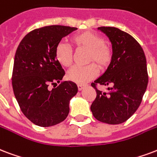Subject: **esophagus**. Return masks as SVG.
Segmentation results:
<instances>
[{
	"label": "esophagus",
	"instance_id": "1",
	"mask_svg": "<svg viewBox=\"0 0 157 157\" xmlns=\"http://www.w3.org/2000/svg\"><path fill=\"white\" fill-rule=\"evenodd\" d=\"M84 86H85L84 85H80V84H79V85H77V87H78L79 90H82V89L84 88Z\"/></svg>",
	"mask_w": 157,
	"mask_h": 157
}]
</instances>
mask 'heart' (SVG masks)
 <instances>
[{"instance_id": "obj_1", "label": "heart", "mask_w": 157, "mask_h": 157, "mask_svg": "<svg viewBox=\"0 0 157 157\" xmlns=\"http://www.w3.org/2000/svg\"><path fill=\"white\" fill-rule=\"evenodd\" d=\"M71 42L76 51H88L85 67H74L68 71L67 77L69 81L77 84H85L98 76V67L105 70L113 60V50L106 44L102 36L91 31H84L74 35ZM55 58L60 65L69 67L73 62V52L64 43L57 44L54 51Z\"/></svg>"}]
</instances>
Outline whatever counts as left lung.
Listing matches in <instances>:
<instances>
[{"label": "left lung", "instance_id": "8db88e82", "mask_svg": "<svg viewBox=\"0 0 157 157\" xmlns=\"http://www.w3.org/2000/svg\"><path fill=\"white\" fill-rule=\"evenodd\" d=\"M109 37L113 50V60L102 76L91 83L96 98L90 109L99 121L119 124L127 121L142 102L148 83L145 53L129 33L114 27L98 28ZM97 84L112 85L102 92Z\"/></svg>", "mask_w": 157, "mask_h": 157}]
</instances>
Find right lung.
Returning a JSON list of instances; mask_svg holds the SVG:
<instances>
[{
  "label": "right lung",
  "instance_id": "right-lung-1",
  "mask_svg": "<svg viewBox=\"0 0 157 157\" xmlns=\"http://www.w3.org/2000/svg\"><path fill=\"white\" fill-rule=\"evenodd\" d=\"M75 27L49 25L27 33L15 52L12 87L22 113L33 124L50 127L65 120L69 102L78 91L72 81H63L65 71L55 58L54 51L63 37Z\"/></svg>",
  "mask_w": 157,
  "mask_h": 157
}]
</instances>
